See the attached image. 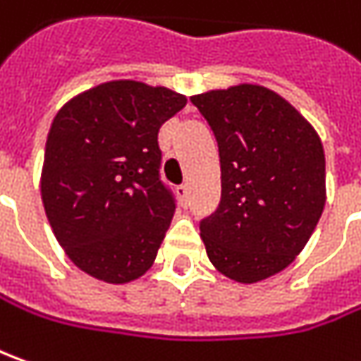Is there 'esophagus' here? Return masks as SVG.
<instances>
[{
	"mask_svg": "<svg viewBox=\"0 0 361 361\" xmlns=\"http://www.w3.org/2000/svg\"><path fill=\"white\" fill-rule=\"evenodd\" d=\"M178 195L181 197V202H188V195H190V185H188V183H181V185H178Z\"/></svg>",
	"mask_w": 361,
	"mask_h": 361,
	"instance_id": "esophagus-1",
	"label": "esophagus"
}]
</instances>
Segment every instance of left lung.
Returning a JSON list of instances; mask_svg holds the SVG:
<instances>
[{
    "label": "left lung",
    "mask_w": 361,
    "mask_h": 361,
    "mask_svg": "<svg viewBox=\"0 0 361 361\" xmlns=\"http://www.w3.org/2000/svg\"><path fill=\"white\" fill-rule=\"evenodd\" d=\"M219 147L221 202L200 231L214 267L240 283L292 264L326 205V156L312 123L264 85L193 95Z\"/></svg>",
    "instance_id": "1"
}]
</instances>
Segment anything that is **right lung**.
Segmentation results:
<instances>
[{
    "instance_id": "right-lung-1",
    "label": "right lung",
    "mask_w": 361,
    "mask_h": 361,
    "mask_svg": "<svg viewBox=\"0 0 361 361\" xmlns=\"http://www.w3.org/2000/svg\"><path fill=\"white\" fill-rule=\"evenodd\" d=\"M185 104L168 87L116 80L56 114L42 202L59 245L95 280L128 283L154 264L176 212L159 180L157 131Z\"/></svg>"
}]
</instances>
